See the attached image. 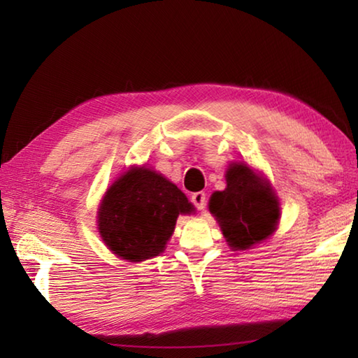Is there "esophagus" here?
Here are the masks:
<instances>
[{
    "instance_id": "esophagus-1",
    "label": "esophagus",
    "mask_w": 358,
    "mask_h": 358,
    "mask_svg": "<svg viewBox=\"0 0 358 358\" xmlns=\"http://www.w3.org/2000/svg\"><path fill=\"white\" fill-rule=\"evenodd\" d=\"M191 202L196 205L197 210H203L205 208V203H207V196H205L203 191L194 192L192 196H191Z\"/></svg>"
}]
</instances>
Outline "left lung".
<instances>
[{
  "label": "left lung",
  "mask_w": 358,
  "mask_h": 358,
  "mask_svg": "<svg viewBox=\"0 0 358 358\" xmlns=\"http://www.w3.org/2000/svg\"><path fill=\"white\" fill-rule=\"evenodd\" d=\"M227 186L211 194L208 208L234 251H246L270 237L280 221V202L268 181L245 162H232Z\"/></svg>",
  "instance_id": "1"
}]
</instances>
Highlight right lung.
<instances>
[{"label": "right lung", "instance_id": "1", "mask_svg": "<svg viewBox=\"0 0 358 358\" xmlns=\"http://www.w3.org/2000/svg\"><path fill=\"white\" fill-rule=\"evenodd\" d=\"M194 205L172 181L147 167H131L108 187L98 210L106 246L128 262H142L166 250L178 215Z\"/></svg>", "mask_w": 358, "mask_h": 358}]
</instances>
